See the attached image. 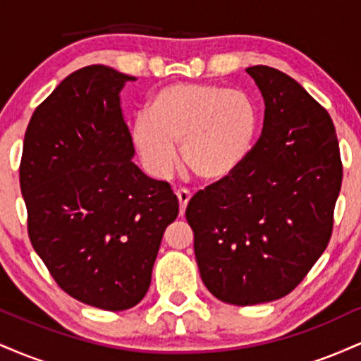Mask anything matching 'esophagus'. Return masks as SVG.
<instances>
[{"label": "esophagus", "instance_id": "34e87169", "mask_svg": "<svg viewBox=\"0 0 361 361\" xmlns=\"http://www.w3.org/2000/svg\"><path fill=\"white\" fill-rule=\"evenodd\" d=\"M176 198H178V202H180V215H183L186 205H188L190 198H192V193H190L188 190H178Z\"/></svg>", "mask_w": 361, "mask_h": 361}]
</instances>
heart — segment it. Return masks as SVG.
<instances>
[{
    "instance_id": "1",
    "label": "heart",
    "mask_w": 361,
    "mask_h": 361,
    "mask_svg": "<svg viewBox=\"0 0 361 361\" xmlns=\"http://www.w3.org/2000/svg\"><path fill=\"white\" fill-rule=\"evenodd\" d=\"M259 106L250 93L215 82H173L157 90L130 128V142L149 175L164 178L176 164L204 183L226 180L250 154Z\"/></svg>"
}]
</instances>
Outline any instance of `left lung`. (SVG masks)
<instances>
[{"label": "left lung", "mask_w": 361, "mask_h": 361, "mask_svg": "<svg viewBox=\"0 0 361 361\" xmlns=\"http://www.w3.org/2000/svg\"><path fill=\"white\" fill-rule=\"evenodd\" d=\"M246 73L264 100L258 142L233 175L186 207L202 280L234 305L281 299L304 280L331 239L343 180L324 106L279 69Z\"/></svg>", "instance_id": "1"}]
</instances>
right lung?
<instances>
[{"label": "right lung", "instance_id": "add662e5", "mask_svg": "<svg viewBox=\"0 0 361 361\" xmlns=\"http://www.w3.org/2000/svg\"><path fill=\"white\" fill-rule=\"evenodd\" d=\"M109 66L69 74L37 106L23 140L20 188L28 238L56 283L103 310L137 305L178 198L132 163L120 91Z\"/></svg>", "mask_w": 361, "mask_h": 361}]
</instances>
